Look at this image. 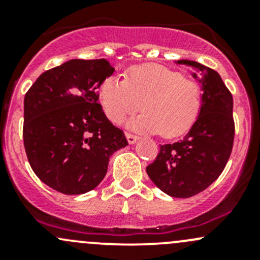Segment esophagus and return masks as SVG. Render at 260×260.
Returning a JSON list of instances; mask_svg holds the SVG:
<instances>
[{
	"mask_svg": "<svg viewBox=\"0 0 260 260\" xmlns=\"http://www.w3.org/2000/svg\"><path fill=\"white\" fill-rule=\"evenodd\" d=\"M125 137H127V141H128V143H129V145H135V143L138 141L137 136L131 135V133H125Z\"/></svg>",
	"mask_w": 260,
	"mask_h": 260,
	"instance_id": "esophagus-1",
	"label": "esophagus"
}]
</instances>
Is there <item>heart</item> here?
I'll return each instance as SVG.
<instances>
[{
	"label": "heart",
	"mask_w": 260,
	"mask_h": 260,
	"mask_svg": "<svg viewBox=\"0 0 260 260\" xmlns=\"http://www.w3.org/2000/svg\"><path fill=\"white\" fill-rule=\"evenodd\" d=\"M99 98L109 120L119 124L138 109L145 111L129 123V128L146 133H162L174 138L185 135L198 119L201 89L176 70L161 65L132 68L124 80L107 78Z\"/></svg>",
	"instance_id": "obj_1"
}]
</instances>
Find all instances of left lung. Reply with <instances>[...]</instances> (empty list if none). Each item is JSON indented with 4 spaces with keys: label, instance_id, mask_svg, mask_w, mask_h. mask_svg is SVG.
<instances>
[{
    "label": "left lung",
    "instance_id": "obj_1",
    "mask_svg": "<svg viewBox=\"0 0 260 260\" xmlns=\"http://www.w3.org/2000/svg\"><path fill=\"white\" fill-rule=\"evenodd\" d=\"M192 68L201 86V109L183 140L162 145L146 169L152 182L172 198H191L214 182L224 170L234 142L233 96L215 70L192 60H177Z\"/></svg>",
    "mask_w": 260,
    "mask_h": 260
}]
</instances>
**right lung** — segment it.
I'll list each match as a JSON object with an SVG mask.
<instances>
[{"label":"right lung","mask_w":260,"mask_h":260,"mask_svg":"<svg viewBox=\"0 0 260 260\" xmlns=\"http://www.w3.org/2000/svg\"><path fill=\"white\" fill-rule=\"evenodd\" d=\"M114 73L106 59H73L43 73L23 99V145L31 169L65 195L95 188L109 157L128 145L104 114L102 83Z\"/></svg>","instance_id":"1"}]
</instances>
